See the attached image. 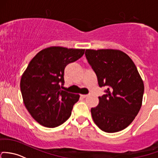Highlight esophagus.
Masks as SVG:
<instances>
[{
  "label": "esophagus",
  "mask_w": 158,
  "mask_h": 158,
  "mask_svg": "<svg viewBox=\"0 0 158 158\" xmlns=\"http://www.w3.org/2000/svg\"><path fill=\"white\" fill-rule=\"evenodd\" d=\"M89 94H81V98H85L89 97Z\"/></svg>",
  "instance_id": "esophagus-1"
}]
</instances>
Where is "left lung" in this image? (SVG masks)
I'll list each match as a JSON object with an SVG mask.
<instances>
[{
  "label": "left lung",
  "mask_w": 158,
  "mask_h": 158,
  "mask_svg": "<svg viewBox=\"0 0 158 158\" xmlns=\"http://www.w3.org/2000/svg\"><path fill=\"white\" fill-rule=\"evenodd\" d=\"M85 57L101 88L107 87L99 104L91 109L94 122L102 131L127 128L141 108L144 83L133 61L119 50H86Z\"/></svg>",
  "instance_id": "left-lung-1"
}]
</instances>
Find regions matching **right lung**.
Instances as JSON below:
<instances>
[{"instance_id": "add662e5", "label": "right lung", "mask_w": 158, "mask_h": 158, "mask_svg": "<svg viewBox=\"0 0 158 158\" xmlns=\"http://www.w3.org/2000/svg\"><path fill=\"white\" fill-rule=\"evenodd\" d=\"M84 52V49L51 47L38 53L28 65L20 90L26 109L41 125L57 127L70 117L79 95L62 90L64 69Z\"/></svg>"}]
</instances>
